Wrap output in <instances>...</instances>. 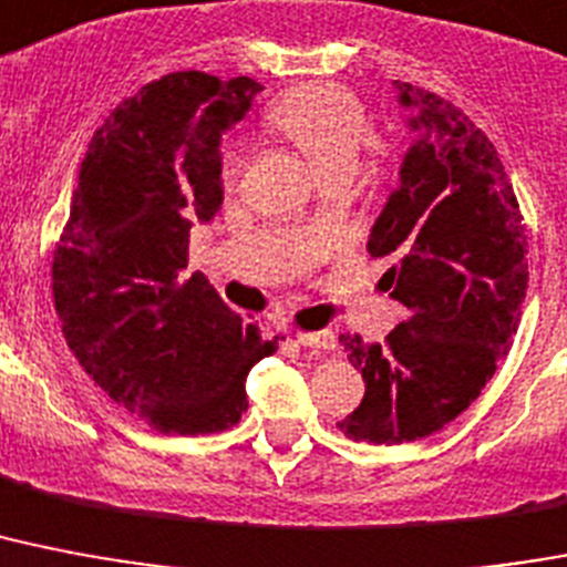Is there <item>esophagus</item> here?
Wrapping results in <instances>:
<instances>
[{
    "instance_id": "obj_1",
    "label": "esophagus",
    "mask_w": 567,
    "mask_h": 567,
    "mask_svg": "<svg viewBox=\"0 0 567 567\" xmlns=\"http://www.w3.org/2000/svg\"><path fill=\"white\" fill-rule=\"evenodd\" d=\"M297 343L311 349H334L338 347V340L331 331H297Z\"/></svg>"
}]
</instances>
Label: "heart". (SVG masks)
<instances>
[{"label":"heart","mask_w":567,"mask_h":567,"mask_svg":"<svg viewBox=\"0 0 567 567\" xmlns=\"http://www.w3.org/2000/svg\"><path fill=\"white\" fill-rule=\"evenodd\" d=\"M270 124L282 131L315 168L329 177H349L370 145L372 122L355 92L338 84H308L288 92L270 110ZM247 163L244 142L220 151V177L233 183Z\"/></svg>","instance_id":"b5f03b06"}]
</instances>
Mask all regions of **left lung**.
Masks as SVG:
<instances>
[{"instance_id": "8db88e82", "label": "left lung", "mask_w": 567, "mask_h": 567, "mask_svg": "<svg viewBox=\"0 0 567 567\" xmlns=\"http://www.w3.org/2000/svg\"><path fill=\"white\" fill-rule=\"evenodd\" d=\"M419 140L367 250L393 268L408 317L384 343L340 334L367 393L338 427L375 445L443 431L475 402L513 347L527 293V227L498 151L463 110L395 81Z\"/></svg>"}]
</instances>
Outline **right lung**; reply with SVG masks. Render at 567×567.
Here are the masks:
<instances>
[{
  "label": "right lung",
  "instance_id": "add662e5",
  "mask_svg": "<svg viewBox=\"0 0 567 567\" xmlns=\"http://www.w3.org/2000/svg\"><path fill=\"white\" fill-rule=\"evenodd\" d=\"M261 86L172 72L90 142L52 261L60 329L104 393L163 434H218L247 411L244 379L276 352L204 274L179 282L192 220L220 209V133Z\"/></svg>",
  "mask_w": 567,
  "mask_h": 567
}]
</instances>
